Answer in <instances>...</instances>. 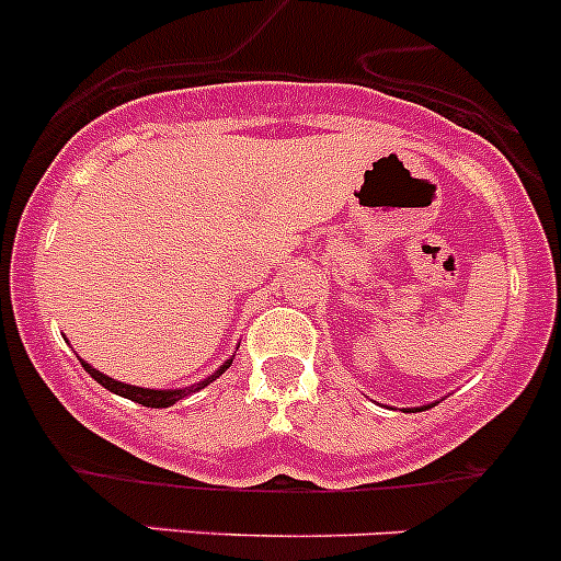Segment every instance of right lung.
I'll list each match as a JSON object with an SVG mask.
<instances>
[{
    "mask_svg": "<svg viewBox=\"0 0 561 561\" xmlns=\"http://www.w3.org/2000/svg\"><path fill=\"white\" fill-rule=\"evenodd\" d=\"M229 365H232V359H229L227 365H224L221 370H218L216 376H209L207 381H202V385H196V387H191V390H144V387H133V385H124V381H115V379H110V376H104V374H99L96 368H91V365L88 363H82V368L88 370V374L93 376V379L99 381V385L102 387H107L110 392H115V396H124V399H129V401H135V404H144V407H154V410H160V407H171V404H176V401L180 399H185V396H191V392H196V390H202V387H207L209 381L213 379H218V376L224 374V370L229 368Z\"/></svg>",
    "mask_w": 561,
    "mask_h": 561,
    "instance_id": "right-lung-1",
    "label": "right lung"
}]
</instances>
